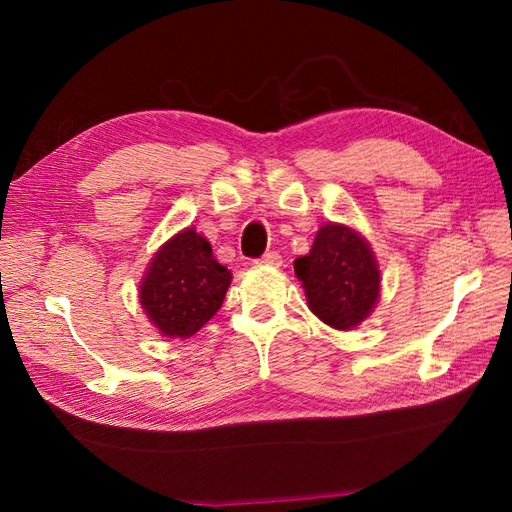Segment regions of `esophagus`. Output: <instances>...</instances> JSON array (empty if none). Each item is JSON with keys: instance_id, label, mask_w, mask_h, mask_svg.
<instances>
[{"instance_id": "obj_1", "label": "esophagus", "mask_w": 512, "mask_h": 512, "mask_svg": "<svg viewBox=\"0 0 512 512\" xmlns=\"http://www.w3.org/2000/svg\"><path fill=\"white\" fill-rule=\"evenodd\" d=\"M259 264H264V266H281V255L277 253V250H270V253H266L262 259H259Z\"/></svg>"}]
</instances>
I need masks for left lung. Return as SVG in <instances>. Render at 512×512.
I'll return each mask as SVG.
<instances>
[{
	"mask_svg": "<svg viewBox=\"0 0 512 512\" xmlns=\"http://www.w3.org/2000/svg\"><path fill=\"white\" fill-rule=\"evenodd\" d=\"M308 306L336 330H350L369 317L380 292V273L365 239L352 228L325 224L312 250L295 262Z\"/></svg>",
	"mask_w": 512,
	"mask_h": 512,
	"instance_id": "1",
	"label": "left lung"
}]
</instances>
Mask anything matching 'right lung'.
I'll use <instances>...</instances> for the list:
<instances>
[{
    "mask_svg": "<svg viewBox=\"0 0 512 512\" xmlns=\"http://www.w3.org/2000/svg\"><path fill=\"white\" fill-rule=\"evenodd\" d=\"M231 273L215 262L211 244L193 228L162 246L140 286V303L165 336L189 339L215 317Z\"/></svg>",
    "mask_w": 512,
    "mask_h": 512,
    "instance_id": "right-lung-1",
    "label": "right lung"
}]
</instances>
